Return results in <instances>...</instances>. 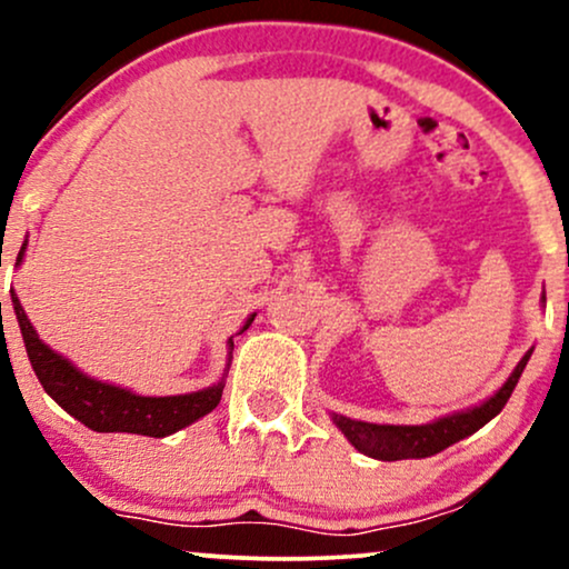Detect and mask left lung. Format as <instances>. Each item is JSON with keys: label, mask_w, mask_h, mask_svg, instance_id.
I'll list each match as a JSON object with an SVG mask.
<instances>
[{"label": "left lung", "mask_w": 569, "mask_h": 569, "mask_svg": "<svg viewBox=\"0 0 569 569\" xmlns=\"http://www.w3.org/2000/svg\"><path fill=\"white\" fill-rule=\"evenodd\" d=\"M530 356L532 350L521 358L519 367L513 369V375L508 377V382L502 385L498 393L481 403V407L457 411V415L441 417V420L428 422V426H375V422L350 420V417L342 415H335L331 420H335L337 428L348 436V441L358 449V452L375 457V460L393 462L411 460V457H430L441 452V449L452 447L455 441L476 433V430L487 426L495 415H500L502 407L508 403V398H511L527 361H530Z\"/></svg>", "instance_id": "1"}]
</instances>
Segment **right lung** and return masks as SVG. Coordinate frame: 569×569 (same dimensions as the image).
I'll use <instances>...</instances> for the list:
<instances>
[{
	"mask_svg": "<svg viewBox=\"0 0 569 569\" xmlns=\"http://www.w3.org/2000/svg\"><path fill=\"white\" fill-rule=\"evenodd\" d=\"M23 248L18 253V262L23 257ZM12 307H16L31 369H34L37 380L42 382L44 393L56 398L58 407L67 409L71 417H77L82 426L96 430V433H139L162 439V436H171L176 430L192 426L202 415L217 409V403L221 401V390H224L221 382L208 390H198V393L149 398L130 393V390L117 388V385L90 380L88 375L71 367L67 358L58 356L37 337L34 326L26 318L16 293H12Z\"/></svg>",
	"mask_w": 569,
	"mask_h": 569,
	"instance_id": "add662e5",
	"label": "right lung"
}]
</instances>
